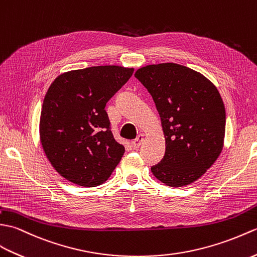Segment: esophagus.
Segmentation results:
<instances>
[{
  "mask_svg": "<svg viewBox=\"0 0 257 257\" xmlns=\"http://www.w3.org/2000/svg\"><path fill=\"white\" fill-rule=\"evenodd\" d=\"M144 139H145V135L144 134H140L138 138H136L135 140H133L132 141V147L133 148H139L140 146H141V144H142V142L144 141Z\"/></svg>",
  "mask_w": 257,
  "mask_h": 257,
  "instance_id": "obj_1",
  "label": "esophagus"
}]
</instances>
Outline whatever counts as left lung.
Instances as JSON below:
<instances>
[{
	"label": "left lung",
	"instance_id": "8db88e82",
	"mask_svg": "<svg viewBox=\"0 0 257 257\" xmlns=\"http://www.w3.org/2000/svg\"><path fill=\"white\" fill-rule=\"evenodd\" d=\"M135 77L153 96L166 141L153 175L170 187L192 184L223 148L225 107L218 89L200 72L174 62L142 67Z\"/></svg>",
	"mask_w": 257,
	"mask_h": 257
}]
</instances>
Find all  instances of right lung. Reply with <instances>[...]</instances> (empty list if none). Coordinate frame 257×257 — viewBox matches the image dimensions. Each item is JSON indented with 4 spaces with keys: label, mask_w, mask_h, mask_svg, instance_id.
Instances as JSON below:
<instances>
[{
    "label": "right lung",
    "mask_w": 257,
    "mask_h": 257,
    "mask_svg": "<svg viewBox=\"0 0 257 257\" xmlns=\"http://www.w3.org/2000/svg\"><path fill=\"white\" fill-rule=\"evenodd\" d=\"M133 68L96 66L57 77L43 102L39 138L60 176L82 187L103 184L125 148L114 140L104 107Z\"/></svg>",
    "instance_id": "add662e5"
}]
</instances>
